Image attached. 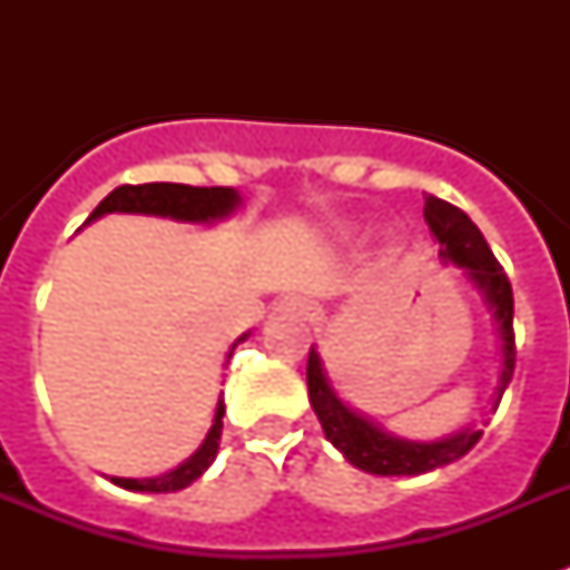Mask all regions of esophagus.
Returning <instances> with one entry per match:
<instances>
[{
	"mask_svg": "<svg viewBox=\"0 0 570 570\" xmlns=\"http://www.w3.org/2000/svg\"><path fill=\"white\" fill-rule=\"evenodd\" d=\"M281 311L293 313V316H302V320H313L316 316V302L307 298V295H286L284 302H281Z\"/></svg>",
	"mask_w": 570,
	"mask_h": 570,
	"instance_id": "34e87169",
	"label": "esophagus"
}]
</instances>
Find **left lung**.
<instances>
[{
	"label": "left lung",
	"mask_w": 570,
	"mask_h": 570,
	"mask_svg": "<svg viewBox=\"0 0 570 570\" xmlns=\"http://www.w3.org/2000/svg\"><path fill=\"white\" fill-rule=\"evenodd\" d=\"M425 224L434 233V239L441 242V257L468 268V275L476 281V286L485 293L488 304L494 307L500 337H503V373H500V387L497 399L503 396L505 384L512 381L514 373V298L512 284L505 277L500 259L494 250L488 248L485 236L476 224L470 222V215L459 206L446 204L441 197H425ZM307 393L311 405L320 416L325 438L346 455L355 468L375 473V476H416L429 473L434 468L452 464L461 455H468L482 438V429H468V432L452 434L434 443H414L390 438L364 416H357L352 407H346L331 390L322 361L316 348H311L307 357Z\"/></svg>",
	"instance_id": "obj_1"
}]
</instances>
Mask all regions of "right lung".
Returning <instances> with one entry per match:
<instances>
[{
	"mask_svg": "<svg viewBox=\"0 0 570 570\" xmlns=\"http://www.w3.org/2000/svg\"><path fill=\"white\" fill-rule=\"evenodd\" d=\"M239 204V195L227 186H209V189H197V186H183V183H141V186H118V189L106 195L100 206L94 209L91 218L106 213H145V215H168L177 222H209V218H222ZM88 218V222H91ZM245 340V337H242ZM222 416H224V399H218L215 407L213 429L200 443V450L189 461H183L180 468L171 473L154 479H111L115 485L127 488V491H147V494H171L180 488L191 485L200 473L215 461L218 441H222Z\"/></svg>",
	"mask_w": 570,
	"mask_h": 570,
	"instance_id": "obj_1",
	"label": "right lung"
}]
</instances>
